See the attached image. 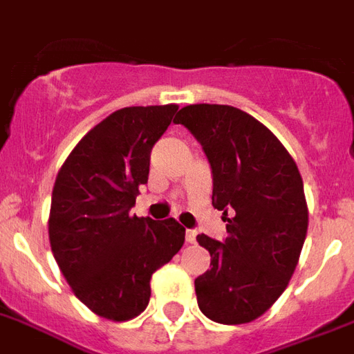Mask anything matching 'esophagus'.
Here are the masks:
<instances>
[{"label": "esophagus", "instance_id": "1", "mask_svg": "<svg viewBox=\"0 0 354 354\" xmlns=\"http://www.w3.org/2000/svg\"><path fill=\"white\" fill-rule=\"evenodd\" d=\"M196 235H198V233H196V230H187V235H185V239H187V243H196Z\"/></svg>", "mask_w": 354, "mask_h": 354}]
</instances>
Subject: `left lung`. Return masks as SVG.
<instances>
[{"label":"left lung","instance_id":"1","mask_svg":"<svg viewBox=\"0 0 354 354\" xmlns=\"http://www.w3.org/2000/svg\"><path fill=\"white\" fill-rule=\"evenodd\" d=\"M174 123L201 143L212 169V207L224 211V243L198 235L212 267L196 278L203 315L243 325L267 312L293 276L308 231L299 167L278 138L246 111L185 106Z\"/></svg>","mask_w":354,"mask_h":354}]
</instances>
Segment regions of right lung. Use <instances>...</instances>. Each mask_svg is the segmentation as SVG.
I'll return each instance as SVG.
<instances>
[{"instance_id":"obj_1","label":"right lung","mask_w":354,"mask_h":354,"mask_svg":"<svg viewBox=\"0 0 354 354\" xmlns=\"http://www.w3.org/2000/svg\"><path fill=\"white\" fill-rule=\"evenodd\" d=\"M177 104L121 108L93 127L55 177L48 235L61 272L93 313L129 321L147 308L151 276L185 243L167 218L130 216L149 179L151 149Z\"/></svg>"}]
</instances>
